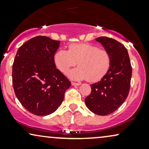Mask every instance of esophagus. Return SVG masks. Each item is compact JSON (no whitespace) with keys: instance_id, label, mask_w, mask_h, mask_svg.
I'll use <instances>...</instances> for the list:
<instances>
[{"instance_id":"1","label":"esophagus","mask_w":149,"mask_h":149,"mask_svg":"<svg viewBox=\"0 0 149 149\" xmlns=\"http://www.w3.org/2000/svg\"><path fill=\"white\" fill-rule=\"evenodd\" d=\"M71 85H73V86H78V85H80V83H74V82H72L71 83Z\"/></svg>"}]
</instances>
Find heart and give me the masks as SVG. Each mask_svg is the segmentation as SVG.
<instances>
[{
  "mask_svg": "<svg viewBox=\"0 0 149 149\" xmlns=\"http://www.w3.org/2000/svg\"><path fill=\"white\" fill-rule=\"evenodd\" d=\"M77 62L78 67L68 73L70 78L97 82L109 71L111 58L107 50L89 43L71 44L68 51L59 49L54 55V64L62 73L67 72Z\"/></svg>",
  "mask_w": 149,
  "mask_h": 149,
  "instance_id": "b5f03b06",
  "label": "heart"
}]
</instances>
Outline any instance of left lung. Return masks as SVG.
Segmentation results:
<instances>
[{"instance_id": "obj_1", "label": "left lung", "mask_w": 149, "mask_h": 149, "mask_svg": "<svg viewBox=\"0 0 149 149\" xmlns=\"http://www.w3.org/2000/svg\"><path fill=\"white\" fill-rule=\"evenodd\" d=\"M111 58L110 69L100 81L91 85L92 92L85 98L87 107L94 113L107 116L123 104L130 88L132 66L125 47L115 39L97 38Z\"/></svg>"}]
</instances>
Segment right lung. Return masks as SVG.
<instances>
[{
	"label": "right lung",
	"instance_id": "right-lung-1",
	"mask_svg": "<svg viewBox=\"0 0 149 149\" xmlns=\"http://www.w3.org/2000/svg\"><path fill=\"white\" fill-rule=\"evenodd\" d=\"M60 41L36 36L18 49L13 65V85L22 105L34 115L55 111L71 82L56 68L54 55Z\"/></svg>",
	"mask_w": 149,
	"mask_h": 149
}]
</instances>
